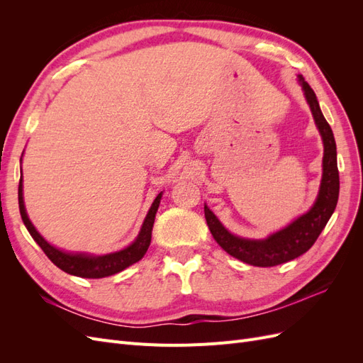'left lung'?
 Listing matches in <instances>:
<instances>
[{
    "mask_svg": "<svg viewBox=\"0 0 363 363\" xmlns=\"http://www.w3.org/2000/svg\"><path fill=\"white\" fill-rule=\"evenodd\" d=\"M298 83L303 87L307 104L311 107L315 124L318 130H320L324 144L321 186L311 211L296 218L294 223L281 228L280 232L269 235L267 239H245L230 233L218 221V218L213 215L211 208L204 206V216L208 230H211L218 245L225 250L230 256L252 267H276L280 265V263L289 262L304 255L315 244L318 236L321 235L337 204L339 171L333 131L321 112L320 103L316 100L313 89L304 80L303 75H298Z\"/></svg>",
    "mask_w": 363,
    "mask_h": 363,
    "instance_id": "1",
    "label": "left lung"
}]
</instances>
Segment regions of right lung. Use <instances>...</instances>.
Listing matches in <instances>:
<instances>
[{
    "instance_id": "1",
    "label": "right lung",
    "mask_w": 363,
    "mask_h": 363,
    "mask_svg": "<svg viewBox=\"0 0 363 363\" xmlns=\"http://www.w3.org/2000/svg\"><path fill=\"white\" fill-rule=\"evenodd\" d=\"M23 172V171H21ZM162 199V192L156 196V200L152 201L150 211L145 216V221L142 224L140 232L138 238L135 239V242L128 245L127 248L111 252V255H104V256H91L86 255V252H67L62 251L56 247H52L48 244L45 239H43L35 225L31 224V221L27 216L26 212V206H24V196H23V175H21L19 180V188H18V201H19V212L21 218L28 230V233L31 238L36 240L38 245L42 248V251L45 252L47 257L60 268L62 271L71 274V276L77 277H84V279H103L113 276V274L123 271L128 268L133 263L139 262L144 255L147 252L150 242H151V232H152V224H155V218L156 212L160 204Z\"/></svg>"
}]
</instances>
